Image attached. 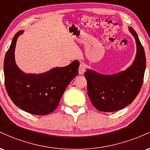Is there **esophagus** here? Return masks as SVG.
I'll list each match as a JSON object with an SVG mask.
<instances>
[{
	"mask_svg": "<svg viewBox=\"0 0 150 150\" xmlns=\"http://www.w3.org/2000/svg\"><path fill=\"white\" fill-rule=\"evenodd\" d=\"M85 72V65L84 64L80 65V67H79V74L80 75H83Z\"/></svg>",
	"mask_w": 150,
	"mask_h": 150,
	"instance_id": "esophagus-1",
	"label": "esophagus"
}]
</instances>
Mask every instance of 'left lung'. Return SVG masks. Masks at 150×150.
Wrapping results in <instances>:
<instances>
[{
  "label": "left lung",
  "mask_w": 150,
  "mask_h": 150,
  "mask_svg": "<svg viewBox=\"0 0 150 150\" xmlns=\"http://www.w3.org/2000/svg\"><path fill=\"white\" fill-rule=\"evenodd\" d=\"M128 29L137 45V53L132 65L124 71L113 75H103L89 69L85 73L89 99L99 111H118L131 104L143 83L146 68L144 48L135 31L130 27Z\"/></svg>",
  "instance_id": "left-lung-1"
}]
</instances>
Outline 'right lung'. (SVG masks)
Returning <instances> with one entry per match:
<instances>
[{"mask_svg":"<svg viewBox=\"0 0 150 150\" xmlns=\"http://www.w3.org/2000/svg\"><path fill=\"white\" fill-rule=\"evenodd\" d=\"M24 31L15 34L4 60L5 85L13 102L27 112L47 115L58 107L65 89L78 74L80 63L74 61L65 67H56L42 74H26L15 61L17 39Z\"/></svg>","mask_w":150,"mask_h":150,"instance_id":"right-lung-1","label":"right lung"}]
</instances>
